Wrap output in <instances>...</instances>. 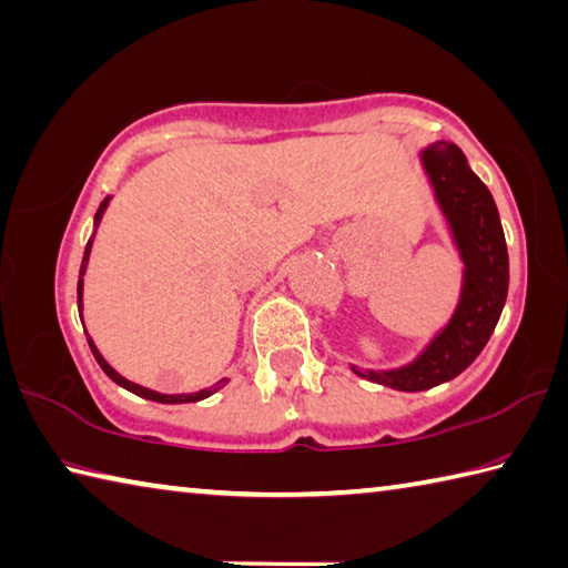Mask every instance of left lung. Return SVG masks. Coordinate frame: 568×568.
Wrapping results in <instances>:
<instances>
[{
	"mask_svg": "<svg viewBox=\"0 0 568 568\" xmlns=\"http://www.w3.org/2000/svg\"><path fill=\"white\" fill-rule=\"evenodd\" d=\"M419 159L449 223L464 275L455 315L409 365L395 369L349 365L355 375L399 392L437 387L464 373L497 327L509 291L507 241L487 185L469 169L462 149L449 141L429 143Z\"/></svg>",
	"mask_w": 568,
	"mask_h": 568,
	"instance_id": "obj_1",
	"label": "left lung"
}]
</instances>
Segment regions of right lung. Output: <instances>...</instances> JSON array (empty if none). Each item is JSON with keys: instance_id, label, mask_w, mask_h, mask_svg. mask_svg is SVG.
I'll list each match as a JSON object with an SVG mask.
<instances>
[{"instance_id": "right-lung-1", "label": "right lung", "mask_w": 568, "mask_h": 568, "mask_svg": "<svg viewBox=\"0 0 568 568\" xmlns=\"http://www.w3.org/2000/svg\"><path fill=\"white\" fill-rule=\"evenodd\" d=\"M109 201H111V195H106L104 201H101V205H99V211H97V215H94V225H99V221H101V215H104V211H106V205H109ZM91 243L94 241H89L87 243V251H84V261H81V267H79V287H77V303H79V315H81V307H84V273H87V263H89V253H91ZM84 325V323H81ZM87 339H89V347H91V353H94V357H97V363H99V367L104 369V373L113 379V383H116L119 387H123V389H129V392H133V395H139V397H143V399H151V402H161V405H183V402H199V399H205V397H211L213 392H219L225 383H229V379H219V383H215L213 387H205V389H199V392H189V395H163V392H153V389H149V387H141V385H136V383H131V379H126V377H121L116 369H113L104 357H101V353L97 349V345H94V339H91L89 335H87Z\"/></svg>"}]
</instances>
